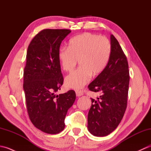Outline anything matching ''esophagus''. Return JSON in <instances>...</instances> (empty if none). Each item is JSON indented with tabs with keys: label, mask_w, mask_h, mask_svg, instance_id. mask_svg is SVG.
<instances>
[{
	"label": "esophagus",
	"mask_w": 151,
	"mask_h": 151,
	"mask_svg": "<svg viewBox=\"0 0 151 151\" xmlns=\"http://www.w3.org/2000/svg\"><path fill=\"white\" fill-rule=\"evenodd\" d=\"M76 95L77 97H81V96L84 95V93L81 90H76Z\"/></svg>",
	"instance_id": "1"
}]
</instances>
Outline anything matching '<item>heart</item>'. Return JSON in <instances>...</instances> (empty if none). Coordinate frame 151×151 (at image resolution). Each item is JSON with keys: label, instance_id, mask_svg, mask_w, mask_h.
Returning <instances> with one entry per match:
<instances>
[{"label": "heart", "instance_id": "b5f03b06", "mask_svg": "<svg viewBox=\"0 0 151 151\" xmlns=\"http://www.w3.org/2000/svg\"><path fill=\"white\" fill-rule=\"evenodd\" d=\"M111 45L105 37L86 32L69 41L68 48L60 49L58 58L62 69L70 72L78 61L81 67L65 78L67 88L80 89L88 84L91 76H98L104 71L110 58Z\"/></svg>", "mask_w": 151, "mask_h": 151}]
</instances>
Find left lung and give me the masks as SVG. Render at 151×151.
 Here are the masks:
<instances>
[{"mask_svg":"<svg viewBox=\"0 0 151 151\" xmlns=\"http://www.w3.org/2000/svg\"><path fill=\"white\" fill-rule=\"evenodd\" d=\"M111 52L104 71L88 86L90 91L99 92L97 100L91 98L88 115L89 132L95 136H106L116 129L127 106L130 81L127 56L113 35Z\"/></svg>","mask_w":151,"mask_h":151,"instance_id":"obj_1","label":"left lung"}]
</instances>
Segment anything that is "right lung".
Instances as JSON below:
<instances>
[{
    "label": "right lung",
    "mask_w": 151,
    "mask_h": 151,
    "mask_svg": "<svg viewBox=\"0 0 151 151\" xmlns=\"http://www.w3.org/2000/svg\"><path fill=\"white\" fill-rule=\"evenodd\" d=\"M69 29H44L31 41L24 69L23 89L28 116L43 132L58 134L65 128L68 109L76 99L75 91L56 95L63 82L58 58Z\"/></svg>",
    "instance_id": "right-lung-1"
}]
</instances>
